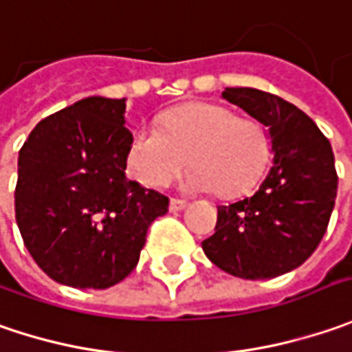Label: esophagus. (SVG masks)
I'll list each match as a JSON object with an SVG mask.
<instances>
[{"instance_id": "1", "label": "esophagus", "mask_w": 352, "mask_h": 352, "mask_svg": "<svg viewBox=\"0 0 352 352\" xmlns=\"http://www.w3.org/2000/svg\"><path fill=\"white\" fill-rule=\"evenodd\" d=\"M185 206H187V201H181V199H171V201H169V208H171L173 212L183 210Z\"/></svg>"}]
</instances>
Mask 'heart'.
I'll list each match as a JSON object with an SVG mask.
<instances>
[{"label": "heart", "mask_w": 352, "mask_h": 352, "mask_svg": "<svg viewBox=\"0 0 352 352\" xmlns=\"http://www.w3.org/2000/svg\"><path fill=\"white\" fill-rule=\"evenodd\" d=\"M272 153L267 130L256 120L238 118L232 110L191 102L163 116L161 128L133 131L128 147L131 175L147 187H167L187 161L189 191L236 195L250 189L264 173Z\"/></svg>", "instance_id": "heart-1"}]
</instances>
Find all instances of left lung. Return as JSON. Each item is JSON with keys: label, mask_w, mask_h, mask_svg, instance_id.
Returning a JSON list of instances; mask_svg holds the SVG:
<instances>
[{"label": "left lung", "mask_w": 352, "mask_h": 352, "mask_svg": "<svg viewBox=\"0 0 352 352\" xmlns=\"http://www.w3.org/2000/svg\"><path fill=\"white\" fill-rule=\"evenodd\" d=\"M222 98L270 130L274 165L252 197L219 206L206 258L244 280H267L301 266L327 230L339 177L329 140L307 114L256 88H226Z\"/></svg>", "instance_id": "1"}]
</instances>
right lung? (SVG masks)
Masks as SVG:
<instances>
[{
    "instance_id": "1",
    "label": "right lung",
    "mask_w": 352,
    "mask_h": 352,
    "mask_svg": "<svg viewBox=\"0 0 352 352\" xmlns=\"http://www.w3.org/2000/svg\"><path fill=\"white\" fill-rule=\"evenodd\" d=\"M126 98L90 96L47 116L19 149L15 219L54 282L106 289L140 260L169 199L126 177Z\"/></svg>"
}]
</instances>
